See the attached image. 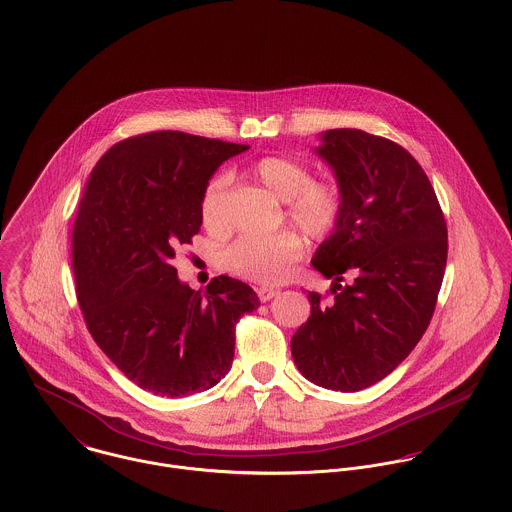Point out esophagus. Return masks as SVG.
Here are the masks:
<instances>
[{
	"instance_id": "obj_1",
	"label": "esophagus",
	"mask_w": 512,
	"mask_h": 512,
	"mask_svg": "<svg viewBox=\"0 0 512 512\" xmlns=\"http://www.w3.org/2000/svg\"><path fill=\"white\" fill-rule=\"evenodd\" d=\"M258 293V297H260V301H270V299H274L280 290H276V288H266V286H262V288H258L256 290Z\"/></svg>"
}]
</instances>
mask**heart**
<instances>
[{
  "label": "heart",
  "instance_id": "obj_1",
  "mask_svg": "<svg viewBox=\"0 0 512 512\" xmlns=\"http://www.w3.org/2000/svg\"><path fill=\"white\" fill-rule=\"evenodd\" d=\"M254 181L278 201L286 203V215L307 236H327L341 219L343 197L331 183H313L311 171L290 157L266 155L250 167ZM226 175L213 177L201 195V220L211 234H224L230 226L226 213ZM303 254V242L295 232L270 236H240L220 252V264L230 274L262 284L284 282Z\"/></svg>",
  "mask_w": 512,
  "mask_h": 512
}]
</instances>
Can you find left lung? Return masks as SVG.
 <instances>
[{"mask_svg":"<svg viewBox=\"0 0 512 512\" xmlns=\"http://www.w3.org/2000/svg\"><path fill=\"white\" fill-rule=\"evenodd\" d=\"M343 213L311 260L335 297L309 292L311 315L292 337L297 370L329 390L357 392L400 365L426 333L447 262V226L420 163L363 130L321 134ZM356 280L341 287L342 274Z\"/></svg>","mask_w":512,"mask_h":512,"instance_id":"1","label":"left lung"}]
</instances>
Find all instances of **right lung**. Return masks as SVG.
Returning <instances> with one entry per match:
<instances>
[{"label": "right lung", "mask_w": 512, "mask_h": 512, "mask_svg": "<svg viewBox=\"0 0 512 512\" xmlns=\"http://www.w3.org/2000/svg\"><path fill=\"white\" fill-rule=\"evenodd\" d=\"M248 146L163 130L110 147L92 169L73 230L76 299L96 345L147 392L213 388L234 359L236 321L260 305L228 276L183 284L175 250L201 230V195Z\"/></svg>", "instance_id": "1"}]
</instances>
